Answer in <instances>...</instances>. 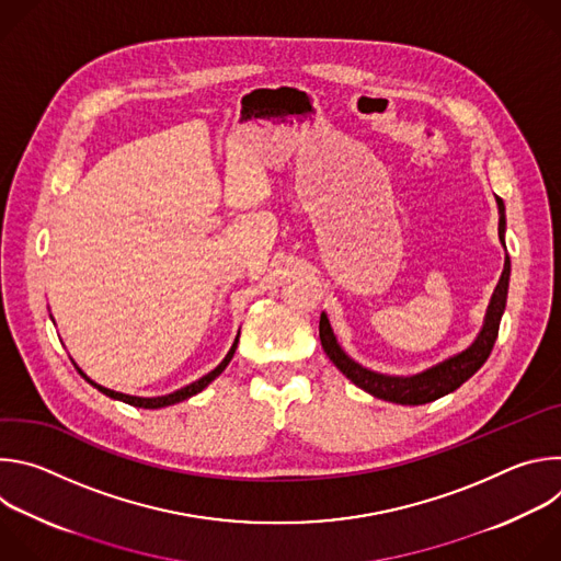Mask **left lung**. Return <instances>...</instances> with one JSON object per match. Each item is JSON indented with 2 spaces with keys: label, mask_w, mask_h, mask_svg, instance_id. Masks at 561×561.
Returning <instances> with one entry per match:
<instances>
[{
  "label": "left lung",
  "mask_w": 561,
  "mask_h": 561,
  "mask_svg": "<svg viewBox=\"0 0 561 561\" xmlns=\"http://www.w3.org/2000/svg\"><path fill=\"white\" fill-rule=\"evenodd\" d=\"M497 208H500V242L504 244V232H506V215H504V202L497 197ZM506 249V244H504ZM508 279H511V260L506 257L502 277L495 286V293L491 297L489 310L484 327L479 331L477 340L461 353L435 364L433 368H426L417 375L409 377H397V375H381L375 370L364 368L355 359H351L342 346L335 340V333L331 329V322L327 312L319 317V340H322V348L329 355V359L362 390L370 392L377 399H386V402L392 404H404V407H420L435 402V399L457 390L466 379H470L479 368L484 366L489 359L497 333H500V322L506 308V295H508Z\"/></svg>",
  "instance_id": "left-lung-1"
}]
</instances>
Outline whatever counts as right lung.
I'll return each instance as SVG.
<instances>
[{
  "instance_id": "add662e5",
  "label": "right lung",
  "mask_w": 561,
  "mask_h": 561,
  "mask_svg": "<svg viewBox=\"0 0 561 561\" xmlns=\"http://www.w3.org/2000/svg\"><path fill=\"white\" fill-rule=\"evenodd\" d=\"M237 342H239V335L234 337V342H232V346H230V351H228V355L221 359V364L215 368V370H210L208 375H204V377H199L197 381H193V383H188V386H184V388H180V390H175V392H171V394H162V397H135V394H124V392H115V390H111V388H104V386H100V383H95L93 379H89L82 370H79L77 366V370H79V375H82L91 386H95L100 392H104L106 397H111V399H119V402H124V404H130V407H137V409H164V407H173V404H178V402H184V399H188V397H193V394H197V392H202L215 377H219L221 375V370L230 364V359H232V355H234V348H237Z\"/></svg>"
}]
</instances>
